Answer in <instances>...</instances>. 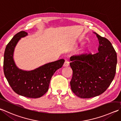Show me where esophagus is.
<instances>
[{
	"instance_id": "obj_1",
	"label": "esophagus",
	"mask_w": 121,
	"mask_h": 121,
	"mask_svg": "<svg viewBox=\"0 0 121 121\" xmlns=\"http://www.w3.org/2000/svg\"><path fill=\"white\" fill-rule=\"evenodd\" d=\"M69 61H67V60H65V61L64 64H63V65H64L65 67H68V66H69Z\"/></svg>"
}]
</instances>
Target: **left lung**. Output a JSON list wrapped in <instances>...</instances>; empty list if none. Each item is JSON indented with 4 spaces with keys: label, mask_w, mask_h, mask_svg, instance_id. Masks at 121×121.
<instances>
[{
    "label": "left lung",
    "mask_w": 121,
    "mask_h": 121,
    "mask_svg": "<svg viewBox=\"0 0 121 121\" xmlns=\"http://www.w3.org/2000/svg\"><path fill=\"white\" fill-rule=\"evenodd\" d=\"M96 34L99 45L95 54H76L70 57L73 71L71 88L78 97L89 98L103 94L116 73L117 54L110 41Z\"/></svg>",
    "instance_id": "obj_1"
}]
</instances>
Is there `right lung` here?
I'll return each mask as SVG.
<instances>
[{
    "mask_svg": "<svg viewBox=\"0 0 121 121\" xmlns=\"http://www.w3.org/2000/svg\"><path fill=\"white\" fill-rule=\"evenodd\" d=\"M27 35L21 31L15 35L6 46L4 59V72L13 91L24 97H41L47 93L50 80L54 72L62 67L64 59H60L42 65L31 71H25L17 68L13 59L14 49L19 39Z\"/></svg>",
    "mask_w": 121,
    "mask_h": 121,
    "instance_id": "right-lung-1",
    "label": "right lung"
}]
</instances>
